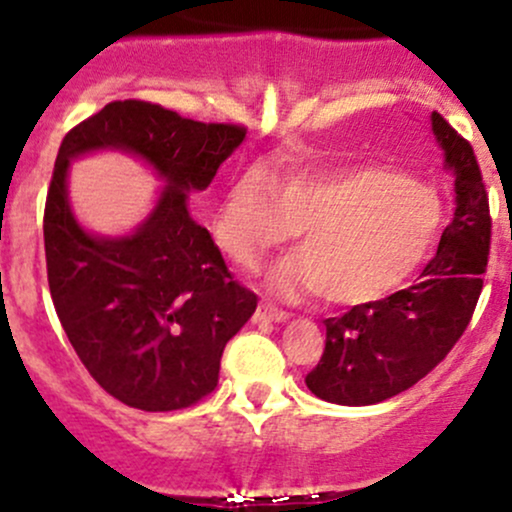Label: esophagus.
<instances>
[{
  "label": "esophagus",
  "instance_id": "1",
  "mask_svg": "<svg viewBox=\"0 0 512 512\" xmlns=\"http://www.w3.org/2000/svg\"><path fill=\"white\" fill-rule=\"evenodd\" d=\"M257 318L272 320V323H286V320H289V313L279 311V308H274L272 303H260V308H257Z\"/></svg>",
  "mask_w": 512,
  "mask_h": 512
}]
</instances>
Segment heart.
Returning <instances> with one entry per match:
<instances>
[{"instance_id":"heart-1","label":"heart","mask_w":512,"mask_h":512,"mask_svg":"<svg viewBox=\"0 0 512 512\" xmlns=\"http://www.w3.org/2000/svg\"><path fill=\"white\" fill-rule=\"evenodd\" d=\"M445 221L430 184L376 162L291 172L277 184L262 170L240 174L213 218L221 250L255 269L299 230L301 252L269 269L284 299L320 291L335 306L393 294L428 262Z\"/></svg>"}]
</instances>
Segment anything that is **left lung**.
I'll use <instances>...</instances> for the list:
<instances>
[{
    "label": "left lung",
    "instance_id": "1",
    "mask_svg": "<svg viewBox=\"0 0 512 512\" xmlns=\"http://www.w3.org/2000/svg\"><path fill=\"white\" fill-rule=\"evenodd\" d=\"M430 128L454 179L452 223L418 284L325 320L323 357L306 386L328 403L374 406L411 389L462 338L479 301L491 245L479 162L437 111Z\"/></svg>",
    "mask_w": 512,
    "mask_h": 512
}]
</instances>
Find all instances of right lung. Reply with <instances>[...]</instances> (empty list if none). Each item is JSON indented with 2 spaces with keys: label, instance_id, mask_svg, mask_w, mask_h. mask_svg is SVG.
I'll return each mask as SVG.
<instances>
[{
  "label": "right lung",
  "instance_id": "1",
  "mask_svg": "<svg viewBox=\"0 0 512 512\" xmlns=\"http://www.w3.org/2000/svg\"><path fill=\"white\" fill-rule=\"evenodd\" d=\"M243 140L240 126L111 101L60 145L43 216L50 296L87 372L126 406L165 413L211 393L223 347L255 313L257 296L189 213V196ZM94 152L136 156L161 179L154 209L128 234H94L71 211L69 165Z\"/></svg>",
  "mask_w": 512,
  "mask_h": 512
}]
</instances>
